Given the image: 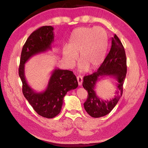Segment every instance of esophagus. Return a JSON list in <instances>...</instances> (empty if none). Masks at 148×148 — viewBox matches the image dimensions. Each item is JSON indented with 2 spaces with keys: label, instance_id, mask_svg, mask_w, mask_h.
<instances>
[{
  "label": "esophagus",
  "instance_id": "1",
  "mask_svg": "<svg viewBox=\"0 0 148 148\" xmlns=\"http://www.w3.org/2000/svg\"><path fill=\"white\" fill-rule=\"evenodd\" d=\"M77 83H78V85L80 86L82 85V82H83V78H82V76H77Z\"/></svg>",
  "mask_w": 148,
  "mask_h": 148
}]
</instances>
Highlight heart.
Listing matches in <instances>:
<instances>
[{"label": "heart", "instance_id": "1", "mask_svg": "<svg viewBox=\"0 0 148 148\" xmlns=\"http://www.w3.org/2000/svg\"><path fill=\"white\" fill-rule=\"evenodd\" d=\"M108 46L106 31L102 27H80L72 32L69 46L64 47L62 56L69 66H72L77 60L80 72L86 71L89 67L95 69L102 63L104 59Z\"/></svg>", "mask_w": 148, "mask_h": 148}]
</instances>
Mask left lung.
Listing matches in <instances>:
<instances>
[{
    "label": "left lung",
    "mask_w": 148,
    "mask_h": 148,
    "mask_svg": "<svg viewBox=\"0 0 148 148\" xmlns=\"http://www.w3.org/2000/svg\"><path fill=\"white\" fill-rule=\"evenodd\" d=\"M127 74V59L124 47L116 34L112 38L108 54L97 72L84 77L83 87L88 95L84 108L92 117H101L108 114L118 102L123 93V86ZM110 76L117 81L116 96L110 101L102 100L94 91L95 86L102 77Z\"/></svg>",
    "instance_id": "obj_1"
}]
</instances>
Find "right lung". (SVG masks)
Returning <instances> with one entry per match:
<instances>
[{
    "instance_id": "right-lung-1",
    "label": "right lung",
    "mask_w": 148,
    "mask_h": 148,
    "mask_svg": "<svg viewBox=\"0 0 148 148\" xmlns=\"http://www.w3.org/2000/svg\"><path fill=\"white\" fill-rule=\"evenodd\" d=\"M54 42L53 27L43 26L34 31L23 47L20 59L19 76L23 84V93L35 112L46 118H53L61 112L66 92L78 86L77 78L72 71L54 69L46 89L36 92L27 83L25 76V64L34 56L51 49Z\"/></svg>"
}]
</instances>
